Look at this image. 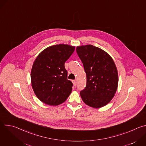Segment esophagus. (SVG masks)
Returning <instances> with one entry per match:
<instances>
[{"label": "esophagus", "mask_w": 146, "mask_h": 146, "mask_svg": "<svg viewBox=\"0 0 146 146\" xmlns=\"http://www.w3.org/2000/svg\"><path fill=\"white\" fill-rule=\"evenodd\" d=\"M72 82H73V85H74V86H76L77 85V80H73V81H72Z\"/></svg>", "instance_id": "34e87169"}]
</instances>
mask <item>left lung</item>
<instances>
[{
	"label": "left lung",
	"instance_id": "8db88e82",
	"mask_svg": "<svg viewBox=\"0 0 146 146\" xmlns=\"http://www.w3.org/2000/svg\"><path fill=\"white\" fill-rule=\"evenodd\" d=\"M77 53L86 73L87 85L80 96L87 105L99 109L112 100L118 84V71L111 56L91 44L78 46Z\"/></svg>",
	"mask_w": 146,
	"mask_h": 146
}]
</instances>
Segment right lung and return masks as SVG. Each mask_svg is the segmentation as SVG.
Here are the masks:
<instances>
[{
    "label": "right lung",
    "instance_id": "add662e5",
    "mask_svg": "<svg viewBox=\"0 0 146 146\" xmlns=\"http://www.w3.org/2000/svg\"><path fill=\"white\" fill-rule=\"evenodd\" d=\"M75 47L60 44L41 51L32 65L31 78L33 91L37 98L48 105L64 103L72 90V82L68 80L65 62Z\"/></svg>",
    "mask_w": 146,
    "mask_h": 146
}]
</instances>
